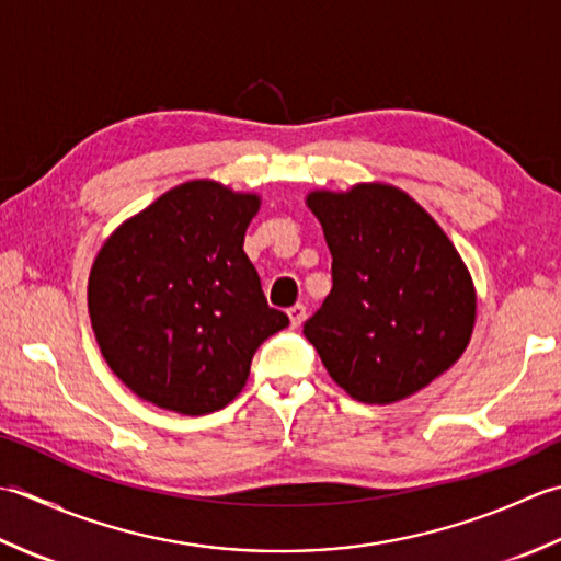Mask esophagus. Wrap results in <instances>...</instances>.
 <instances>
[{
    "label": "esophagus",
    "mask_w": 561,
    "mask_h": 561,
    "mask_svg": "<svg viewBox=\"0 0 561 561\" xmlns=\"http://www.w3.org/2000/svg\"><path fill=\"white\" fill-rule=\"evenodd\" d=\"M288 317H290V327H293V329L302 327L305 317H307V307H305V305H293L290 310H288Z\"/></svg>",
    "instance_id": "1"
}]
</instances>
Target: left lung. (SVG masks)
I'll return each instance as SVG.
<instances>
[{
    "instance_id": "1",
    "label": "left lung",
    "mask_w": 561,
    "mask_h": 561,
    "mask_svg": "<svg viewBox=\"0 0 561 561\" xmlns=\"http://www.w3.org/2000/svg\"><path fill=\"white\" fill-rule=\"evenodd\" d=\"M307 208L331 251V293L305 322L341 390L394 404L450 370L472 339L477 290L440 225L380 181L317 188Z\"/></svg>"
}]
</instances>
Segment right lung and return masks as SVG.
Instances as JSON below:
<instances>
[{
  "label": "right lung",
  "instance_id": "obj_1",
  "mask_svg": "<svg viewBox=\"0 0 561 561\" xmlns=\"http://www.w3.org/2000/svg\"><path fill=\"white\" fill-rule=\"evenodd\" d=\"M256 193L193 179L121 222L89 273V317L118 380L145 402L201 416L244 390L288 317L244 254Z\"/></svg>",
  "mask_w": 561,
  "mask_h": 561
}]
</instances>
